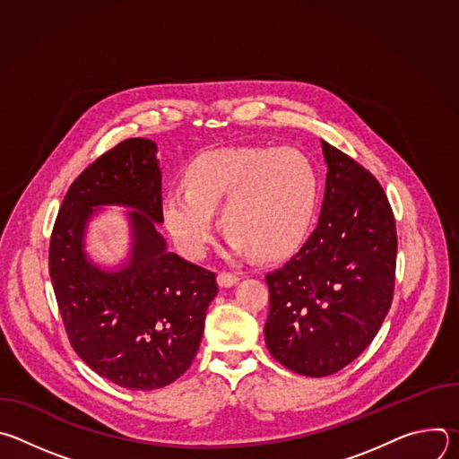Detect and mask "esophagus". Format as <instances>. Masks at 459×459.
<instances>
[{
  "label": "esophagus",
  "instance_id": "1",
  "mask_svg": "<svg viewBox=\"0 0 459 459\" xmlns=\"http://www.w3.org/2000/svg\"><path fill=\"white\" fill-rule=\"evenodd\" d=\"M238 281H239V276H238V274H232V273H220V274H218V285H220L221 289H230V287H234Z\"/></svg>",
  "mask_w": 459,
  "mask_h": 459
}]
</instances>
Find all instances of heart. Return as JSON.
Wrapping results in <instances>:
<instances>
[{
	"label": "heart",
	"mask_w": 459,
	"mask_h": 459,
	"mask_svg": "<svg viewBox=\"0 0 459 459\" xmlns=\"http://www.w3.org/2000/svg\"><path fill=\"white\" fill-rule=\"evenodd\" d=\"M181 183L163 195L161 218L176 247L190 259L205 255L218 207L232 254L281 259L308 234L319 202L317 172L294 149L209 151L185 165Z\"/></svg>",
	"instance_id": "1"
}]
</instances>
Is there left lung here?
<instances>
[{
    "label": "left lung",
    "instance_id": "left-lung-1",
    "mask_svg": "<svg viewBox=\"0 0 459 459\" xmlns=\"http://www.w3.org/2000/svg\"><path fill=\"white\" fill-rule=\"evenodd\" d=\"M326 179L317 227L287 264L267 274L265 343L296 374L331 376L374 340L390 308L396 223L381 185L321 140Z\"/></svg>",
    "mask_w": 459,
    "mask_h": 459
}]
</instances>
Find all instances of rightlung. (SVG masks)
Returning <instances> with one entry per match:
<instances>
[{"label": "right lung", "instance_id": "1", "mask_svg": "<svg viewBox=\"0 0 459 459\" xmlns=\"http://www.w3.org/2000/svg\"><path fill=\"white\" fill-rule=\"evenodd\" d=\"M158 145L125 140L71 185L50 238L48 271L57 307L78 356L101 377L154 390L192 363L216 274L170 252L161 218ZM105 206L130 208L127 254L103 266L86 250L90 223Z\"/></svg>", "mask_w": 459, "mask_h": 459}]
</instances>
